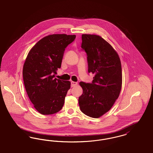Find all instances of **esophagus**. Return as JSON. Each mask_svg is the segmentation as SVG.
Listing matches in <instances>:
<instances>
[{
  "label": "esophagus",
  "instance_id": "34e87169",
  "mask_svg": "<svg viewBox=\"0 0 153 153\" xmlns=\"http://www.w3.org/2000/svg\"><path fill=\"white\" fill-rule=\"evenodd\" d=\"M77 85H78V83H77L76 82H75L72 81V82H71V86L72 87L76 86Z\"/></svg>",
  "mask_w": 153,
  "mask_h": 153
}]
</instances>
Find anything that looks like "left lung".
Instances as JSON below:
<instances>
[{
	"instance_id": "left-lung-1",
	"label": "left lung",
	"mask_w": 153,
	"mask_h": 153,
	"mask_svg": "<svg viewBox=\"0 0 153 153\" xmlns=\"http://www.w3.org/2000/svg\"><path fill=\"white\" fill-rule=\"evenodd\" d=\"M82 48L86 53L88 71L94 74L91 83L80 82L81 111L97 118L108 111L119 97L122 84L120 56L107 41L97 35L83 34Z\"/></svg>"
}]
</instances>
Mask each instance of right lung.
Here are the masks:
<instances>
[{"label":"right lung","instance_id":"add662e5","mask_svg":"<svg viewBox=\"0 0 153 153\" xmlns=\"http://www.w3.org/2000/svg\"><path fill=\"white\" fill-rule=\"evenodd\" d=\"M75 35L53 34L38 41L27 55L23 68L24 85L29 99L41 114L59 111L65 103L70 81L54 78L67 46Z\"/></svg>","mask_w":153,"mask_h":153}]
</instances>
